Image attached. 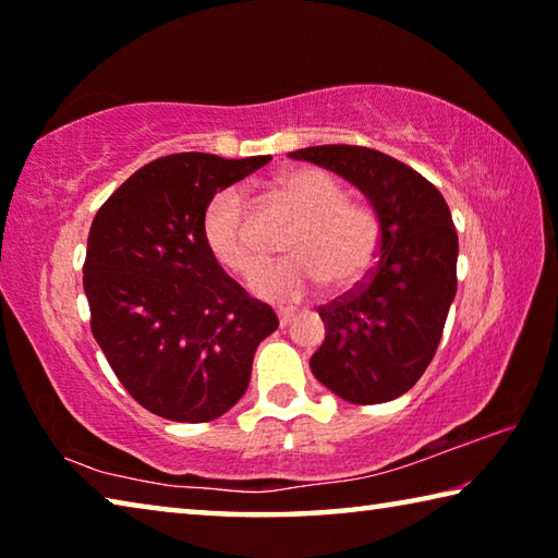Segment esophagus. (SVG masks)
Wrapping results in <instances>:
<instances>
[{"instance_id":"obj_1","label":"esophagus","mask_w":558,"mask_h":558,"mask_svg":"<svg viewBox=\"0 0 558 558\" xmlns=\"http://www.w3.org/2000/svg\"><path fill=\"white\" fill-rule=\"evenodd\" d=\"M295 313H292V310H282V313L278 315V319H280V327H290L292 323H295Z\"/></svg>"}]
</instances>
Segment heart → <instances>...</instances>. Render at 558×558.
<instances>
[{"label":"heart","mask_w":558,"mask_h":558,"mask_svg":"<svg viewBox=\"0 0 558 558\" xmlns=\"http://www.w3.org/2000/svg\"><path fill=\"white\" fill-rule=\"evenodd\" d=\"M272 192L302 216V223L288 243L292 258L266 266L251 280L256 295L300 302L325 280L349 288L369 272L379 251V219L369 206L344 202V189L332 174L315 167L292 169L276 179ZM202 229L211 256L226 270L251 276L260 266L263 253L239 186L211 196Z\"/></svg>","instance_id":"obj_1"}]
</instances>
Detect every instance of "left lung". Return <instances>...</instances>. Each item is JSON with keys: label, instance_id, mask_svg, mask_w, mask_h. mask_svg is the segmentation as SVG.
I'll list each match as a JSON object with an SVG mask.
<instances>
[{"label": "left lung", "instance_id": "1", "mask_svg": "<svg viewBox=\"0 0 558 558\" xmlns=\"http://www.w3.org/2000/svg\"><path fill=\"white\" fill-rule=\"evenodd\" d=\"M352 182L379 219V260L347 298L319 307L315 379L359 405L399 399L428 369L458 290V233L426 177L384 153L319 145L290 153Z\"/></svg>", "mask_w": 558, "mask_h": 558}]
</instances>
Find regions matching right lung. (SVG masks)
<instances>
[{
  "mask_svg": "<svg viewBox=\"0 0 558 558\" xmlns=\"http://www.w3.org/2000/svg\"><path fill=\"white\" fill-rule=\"evenodd\" d=\"M268 162L159 157L93 219L83 266L93 337L132 399L167 421L206 423L233 409L258 344L278 329L272 307L226 276L202 229L211 196Z\"/></svg>",
  "mask_w": 558,
  "mask_h": 558,
  "instance_id": "obj_1",
  "label": "right lung"
}]
</instances>
